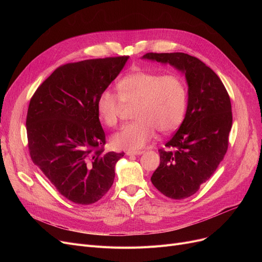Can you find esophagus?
Masks as SVG:
<instances>
[{
	"label": "esophagus",
	"instance_id": "esophagus-1",
	"mask_svg": "<svg viewBox=\"0 0 262 262\" xmlns=\"http://www.w3.org/2000/svg\"><path fill=\"white\" fill-rule=\"evenodd\" d=\"M141 154H143V150H127L126 152V155L128 156H139Z\"/></svg>",
	"mask_w": 262,
	"mask_h": 262
}]
</instances>
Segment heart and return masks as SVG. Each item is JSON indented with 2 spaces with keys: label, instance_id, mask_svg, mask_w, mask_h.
<instances>
[{
  "label": "heart",
  "instance_id": "b5f03b06",
  "mask_svg": "<svg viewBox=\"0 0 262 262\" xmlns=\"http://www.w3.org/2000/svg\"><path fill=\"white\" fill-rule=\"evenodd\" d=\"M119 94L106 88L96 99V112L106 126L117 125L124 103L134 105L135 122L123 126L112 137L120 149H139L155 136L156 128L168 134L183 123L188 105L184 79L175 74L133 71L118 82Z\"/></svg>",
  "mask_w": 262,
  "mask_h": 262
}]
</instances>
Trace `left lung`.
Wrapping results in <instances>:
<instances>
[{
    "label": "left lung",
    "mask_w": 262,
    "mask_h": 262,
    "mask_svg": "<svg viewBox=\"0 0 262 262\" xmlns=\"http://www.w3.org/2000/svg\"><path fill=\"white\" fill-rule=\"evenodd\" d=\"M142 59L170 64L185 74L188 105L176 134L159 149L150 181L163 195L183 200L208 181L226 154L232 125L229 95L221 79L199 58L185 53H147Z\"/></svg>",
    "instance_id": "left-lung-1"
}]
</instances>
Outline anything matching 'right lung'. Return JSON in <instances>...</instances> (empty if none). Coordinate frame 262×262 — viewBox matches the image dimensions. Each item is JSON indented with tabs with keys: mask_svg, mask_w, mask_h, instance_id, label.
<instances>
[{
	"mask_svg": "<svg viewBox=\"0 0 262 262\" xmlns=\"http://www.w3.org/2000/svg\"><path fill=\"white\" fill-rule=\"evenodd\" d=\"M128 56L88 59L57 68L34 93L26 117L33 162L61 195L79 205L101 200L124 153H104L96 99Z\"/></svg>",
	"mask_w": 262,
	"mask_h": 262,
	"instance_id": "add662e5",
	"label": "right lung"
}]
</instances>
